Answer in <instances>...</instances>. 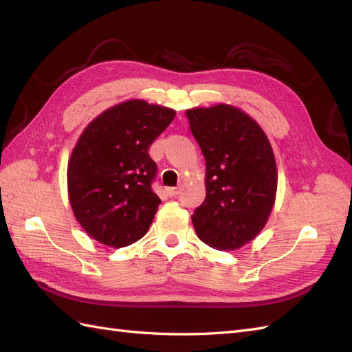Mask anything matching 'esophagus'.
Segmentation results:
<instances>
[{
	"label": "esophagus",
	"mask_w": 352,
	"mask_h": 352,
	"mask_svg": "<svg viewBox=\"0 0 352 352\" xmlns=\"http://www.w3.org/2000/svg\"><path fill=\"white\" fill-rule=\"evenodd\" d=\"M167 195L168 197H177L179 195V192H180V188L179 186H173V188H167Z\"/></svg>",
	"instance_id": "esophagus-1"
}]
</instances>
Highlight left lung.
<instances>
[{
  "mask_svg": "<svg viewBox=\"0 0 352 352\" xmlns=\"http://www.w3.org/2000/svg\"><path fill=\"white\" fill-rule=\"evenodd\" d=\"M206 160V199L192 214L197 236L216 250H238L258 235L278 189L267 136L248 114L219 104L186 110Z\"/></svg>",
  "mask_w": 352,
  "mask_h": 352,
  "instance_id": "1",
  "label": "left lung"
}]
</instances>
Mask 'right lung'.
Wrapping results in <instances>:
<instances>
[{
	"label": "right lung",
	"instance_id": "obj_1",
	"mask_svg": "<svg viewBox=\"0 0 352 352\" xmlns=\"http://www.w3.org/2000/svg\"><path fill=\"white\" fill-rule=\"evenodd\" d=\"M175 114L131 100L105 110L83 131L67 167L69 199L95 241L122 248L150 229L162 199L151 188L157 164L148 148Z\"/></svg>",
	"mask_w": 352,
	"mask_h": 352
}]
</instances>
